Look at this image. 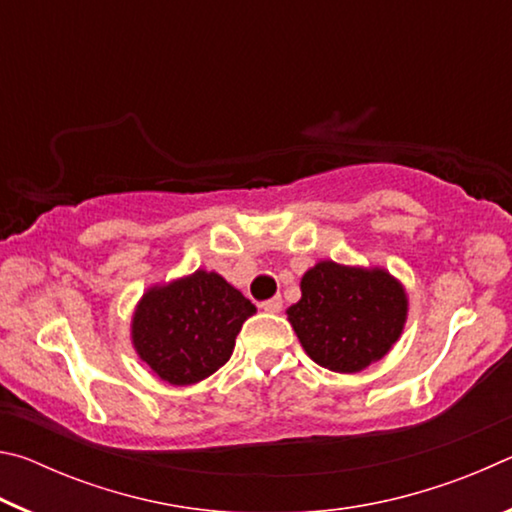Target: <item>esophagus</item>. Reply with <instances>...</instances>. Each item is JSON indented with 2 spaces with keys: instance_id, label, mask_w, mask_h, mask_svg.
<instances>
[{
  "instance_id": "34e87169",
  "label": "esophagus",
  "mask_w": 512,
  "mask_h": 512,
  "mask_svg": "<svg viewBox=\"0 0 512 512\" xmlns=\"http://www.w3.org/2000/svg\"><path fill=\"white\" fill-rule=\"evenodd\" d=\"M262 309L266 311V314H280V311H282V298L275 296L271 300L262 302Z\"/></svg>"
}]
</instances>
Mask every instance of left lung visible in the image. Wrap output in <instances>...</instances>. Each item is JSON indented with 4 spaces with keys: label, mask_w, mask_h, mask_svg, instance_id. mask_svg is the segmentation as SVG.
<instances>
[{
    "label": "left lung",
    "mask_w": 512,
    "mask_h": 512,
    "mask_svg": "<svg viewBox=\"0 0 512 512\" xmlns=\"http://www.w3.org/2000/svg\"><path fill=\"white\" fill-rule=\"evenodd\" d=\"M300 291L287 318L305 352L327 370H366L402 336L409 296L386 268L323 259L302 275Z\"/></svg>",
    "instance_id": "8db88e82"
}]
</instances>
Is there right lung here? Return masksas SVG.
I'll list each match as a JSON object with an SVG mask.
<instances>
[{"instance_id":"1","label":"right lung","mask_w":512,"mask_h":512,"mask_svg":"<svg viewBox=\"0 0 512 512\" xmlns=\"http://www.w3.org/2000/svg\"><path fill=\"white\" fill-rule=\"evenodd\" d=\"M255 311L219 273L198 268L144 293L133 311L131 341L155 377L189 386L230 359L241 325Z\"/></svg>"}]
</instances>
